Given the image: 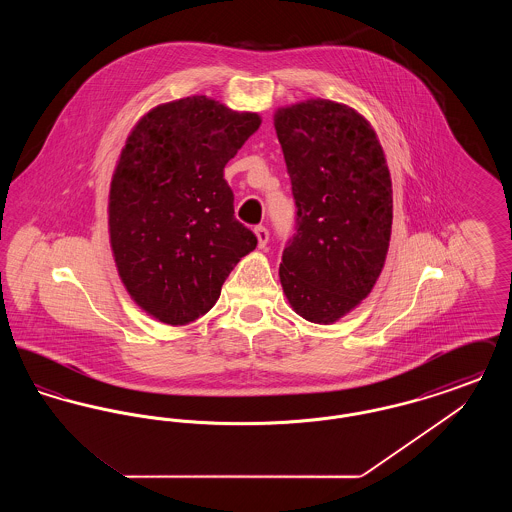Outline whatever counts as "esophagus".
<instances>
[{
    "mask_svg": "<svg viewBox=\"0 0 512 512\" xmlns=\"http://www.w3.org/2000/svg\"><path fill=\"white\" fill-rule=\"evenodd\" d=\"M255 236H257L259 247H265L268 244V230L265 226H257L255 228Z\"/></svg>",
    "mask_w": 512,
    "mask_h": 512,
    "instance_id": "esophagus-1",
    "label": "esophagus"
}]
</instances>
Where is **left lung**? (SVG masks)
Listing matches in <instances>:
<instances>
[{"label":"left lung","mask_w":512,"mask_h":512,"mask_svg":"<svg viewBox=\"0 0 512 512\" xmlns=\"http://www.w3.org/2000/svg\"><path fill=\"white\" fill-rule=\"evenodd\" d=\"M274 128L297 207L280 282L299 317L332 324L370 293L388 255L384 149L363 115L330 99L278 109Z\"/></svg>","instance_id":"obj_1"}]
</instances>
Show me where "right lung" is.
Instances as JSON below:
<instances>
[{
  "mask_svg": "<svg viewBox=\"0 0 512 512\" xmlns=\"http://www.w3.org/2000/svg\"><path fill=\"white\" fill-rule=\"evenodd\" d=\"M259 126L257 113L192 96L157 105L130 132L111 180L109 236L122 284L147 315L194 322L257 247L234 217L224 167Z\"/></svg>",
  "mask_w": 512,
  "mask_h": 512,
  "instance_id": "add662e5",
  "label": "right lung"
}]
</instances>
